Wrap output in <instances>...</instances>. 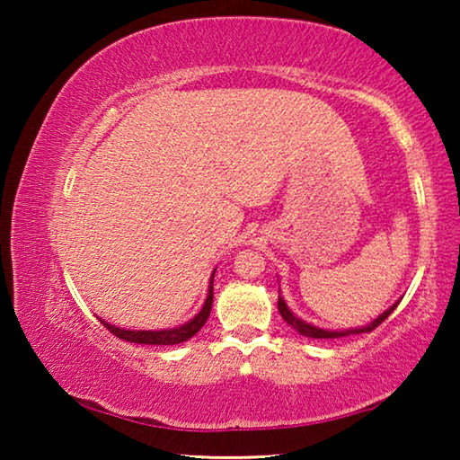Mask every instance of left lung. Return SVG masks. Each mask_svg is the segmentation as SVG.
<instances>
[{"label": "left lung", "instance_id": "8db88e82", "mask_svg": "<svg viewBox=\"0 0 460 460\" xmlns=\"http://www.w3.org/2000/svg\"><path fill=\"white\" fill-rule=\"evenodd\" d=\"M400 305L398 302H394L392 306H389L387 310H384L377 318H373V321L369 324L365 326H357V329H345V331H329V329H321V326H314L310 324L306 321H302L300 316H296L290 308H288L286 300L282 298V292H279L278 296V310L279 314H282L284 321L292 326L294 331H298L300 334H305V337H310V339H341V337H349V334H361V332H371L373 329H377V326L385 321V318L394 313L395 306Z\"/></svg>", "mask_w": 460, "mask_h": 460}]
</instances>
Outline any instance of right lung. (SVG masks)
<instances>
[{
  "mask_svg": "<svg viewBox=\"0 0 460 460\" xmlns=\"http://www.w3.org/2000/svg\"><path fill=\"white\" fill-rule=\"evenodd\" d=\"M217 270V268H215ZM213 279H215V271L211 274V279H208V292H207V300L202 308L199 310L197 316H192L189 323H184L181 326H174V329H160V331H131V329H121V326L109 324L103 318H99L101 324L107 326L109 332H113L115 337H119L123 341L129 342H137V345H178V342H184L192 339L197 334L202 324L207 323L208 314H211V306H213Z\"/></svg>",
  "mask_w": 460,
  "mask_h": 460,
  "instance_id": "1",
  "label": "right lung"
}]
</instances>
